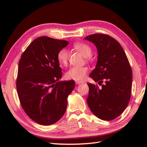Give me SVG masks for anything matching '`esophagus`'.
<instances>
[{
  "label": "esophagus",
  "mask_w": 147,
  "mask_h": 147,
  "mask_svg": "<svg viewBox=\"0 0 147 147\" xmlns=\"http://www.w3.org/2000/svg\"><path fill=\"white\" fill-rule=\"evenodd\" d=\"M75 83H76V84H77L82 83V82H80V81H75Z\"/></svg>",
  "instance_id": "obj_1"
}]
</instances>
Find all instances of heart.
<instances>
[{
  "label": "heart",
  "mask_w": 147,
  "mask_h": 147,
  "mask_svg": "<svg viewBox=\"0 0 147 147\" xmlns=\"http://www.w3.org/2000/svg\"><path fill=\"white\" fill-rule=\"evenodd\" d=\"M74 47L85 57H90L92 54L91 47L87 43L77 42L74 44ZM57 59L60 65L63 66L66 65L69 60L68 51L65 48L61 49L57 53ZM88 70V67L85 66L72 67L65 73V78L68 80L82 81L86 77Z\"/></svg>",
  "instance_id": "obj_1"
}]
</instances>
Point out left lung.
<instances>
[{
    "instance_id": "8db88e82",
    "label": "left lung",
    "mask_w": 147,
    "mask_h": 147,
    "mask_svg": "<svg viewBox=\"0 0 147 147\" xmlns=\"http://www.w3.org/2000/svg\"><path fill=\"white\" fill-rule=\"evenodd\" d=\"M85 39L94 43L98 52L96 68L90 77L102 85L99 88L88 83L87 103L97 117L111 121L124 112L131 98L132 72L129 62L121 45L110 35L94 34Z\"/></svg>"
}]
</instances>
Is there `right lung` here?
Returning a JSON list of instances; mask_svg holds the SVG:
<instances>
[{
  "label": "right lung",
  "mask_w": 147,
  "mask_h": 147,
  "mask_svg": "<svg viewBox=\"0 0 147 147\" xmlns=\"http://www.w3.org/2000/svg\"><path fill=\"white\" fill-rule=\"evenodd\" d=\"M68 42L38 37L31 43L19 61L16 90L22 108L33 121L50 125L63 116L74 80L57 82L62 70L57 61L58 51Z\"/></svg>",
  "instance_id": "add662e5"
}]
</instances>
